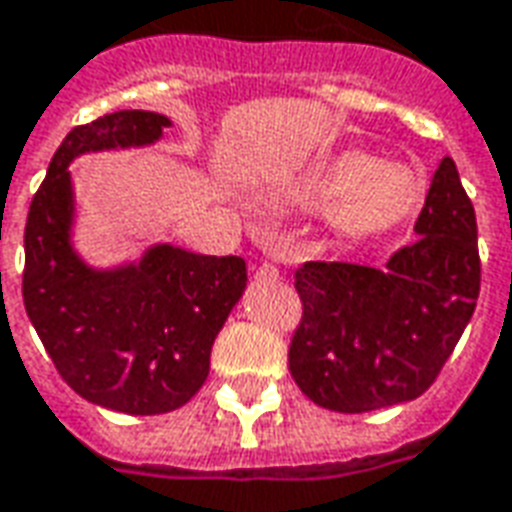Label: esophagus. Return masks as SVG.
I'll return each instance as SVG.
<instances>
[{
  "instance_id": "34e87169",
  "label": "esophagus",
  "mask_w": 512,
  "mask_h": 512,
  "mask_svg": "<svg viewBox=\"0 0 512 512\" xmlns=\"http://www.w3.org/2000/svg\"><path fill=\"white\" fill-rule=\"evenodd\" d=\"M257 271H260L263 277H279V268L274 266V263H263V266L257 268Z\"/></svg>"
}]
</instances>
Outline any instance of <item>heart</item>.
Returning a JSON list of instances; mask_svg holds the SVG:
<instances>
[{"label":"heart","instance_id":"1","mask_svg":"<svg viewBox=\"0 0 512 512\" xmlns=\"http://www.w3.org/2000/svg\"><path fill=\"white\" fill-rule=\"evenodd\" d=\"M268 202L321 213L332 244H367L408 224L425 202V178L406 164H381L362 150H340L268 189Z\"/></svg>","mask_w":512,"mask_h":512}]
</instances>
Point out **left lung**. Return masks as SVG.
<instances>
[{
	"label": "left lung",
	"mask_w": 512,
	"mask_h": 512,
	"mask_svg": "<svg viewBox=\"0 0 512 512\" xmlns=\"http://www.w3.org/2000/svg\"><path fill=\"white\" fill-rule=\"evenodd\" d=\"M417 238L384 268L304 263L288 367L312 403L365 414L428 389L472 321L480 255L472 200L450 156L433 172Z\"/></svg>",
	"instance_id": "8db88e82"
}]
</instances>
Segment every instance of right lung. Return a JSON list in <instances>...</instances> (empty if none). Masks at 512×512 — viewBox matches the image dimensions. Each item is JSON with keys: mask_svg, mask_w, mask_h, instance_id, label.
<instances>
[{"mask_svg": "<svg viewBox=\"0 0 512 512\" xmlns=\"http://www.w3.org/2000/svg\"><path fill=\"white\" fill-rule=\"evenodd\" d=\"M172 120L123 109L73 128L32 197L24 230V307L65 384L95 406L167 414L200 392L216 334L246 288L244 257L147 246L120 266H90L73 244L71 161L147 147Z\"/></svg>", "mask_w": 512, "mask_h": 512, "instance_id": "obj_1", "label": "right lung"}]
</instances>
